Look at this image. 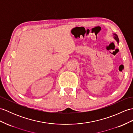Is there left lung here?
Masks as SVG:
<instances>
[{
	"mask_svg": "<svg viewBox=\"0 0 133 133\" xmlns=\"http://www.w3.org/2000/svg\"><path fill=\"white\" fill-rule=\"evenodd\" d=\"M113 37H114L113 38L116 40L117 42H118V43H119V38L118 37V36H117L116 33H113Z\"/></svg>",
	"mask_w": 133,
	"mask_h": 133,
	"instance_id": "1",
	"label": "left lung"
}]
</instances>
